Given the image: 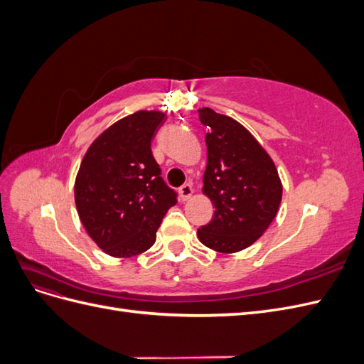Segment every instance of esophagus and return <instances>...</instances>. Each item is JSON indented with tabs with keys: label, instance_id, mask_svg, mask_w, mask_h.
I'll return each mask as SVG.
<instances>
[{
	"label": "esophagus",
	"instance_id": "esophagus-1",
	"mask_svg": "<svg viewBox=\"0 0 364 364\" xmlns=\"http://www.w3.org/2000/svg\"><path fill=\"white\" fill-rule=\"evenodd\" d=\"M179 196H181V199L183 202L188 200L190 197L193 196V186L190 183H185L183 186H181V188H179Z\"/></svg>",
	"mask_w": 364,
	"mask_h": 364
}]
</instances>
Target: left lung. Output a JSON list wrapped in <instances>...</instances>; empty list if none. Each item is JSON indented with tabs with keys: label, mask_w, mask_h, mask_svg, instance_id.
I'll use <instances>...</instances> for the list:
<instances>
[{
	"label": "left lung",
	"mask_w": 364,
	"mask_h": 364,
	"mask_svg": "<svg viewBox=\"0 0 364 364\" xmlns=\"http://www.w3.org/2000/svg\"><path fill=\"white\" fill-rule=\"evenodd\" d=\"M199 118L209 127L202 193L215 211L197 237L209 249L235 253L255 243L277 217L282 183L273 159L243 124L209 107L199 109Z\"/></svg>",
	"instance_id": "left-lung-1"
}]
</instances>
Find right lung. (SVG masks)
I'll return each instance as SVG.
<instances>
[{
  "label": "right lung",
  "instance_id": "1",
  "mask_svg": "<svg viewBox=\"0 0 364 364\" xmlns=\"http://www.w3.org/2000/svg\"><path fill=\"white\" fill-rule=\"evenodd\" d=\"M167 118L138 111L118 119L86 150L74 182V200L87 235L107 255L130 258L156 241L176 194L161 178L151 139Z\"/></svg>",
  "mask_w": 364,
  "mask_h": 364
}]
</instances>
